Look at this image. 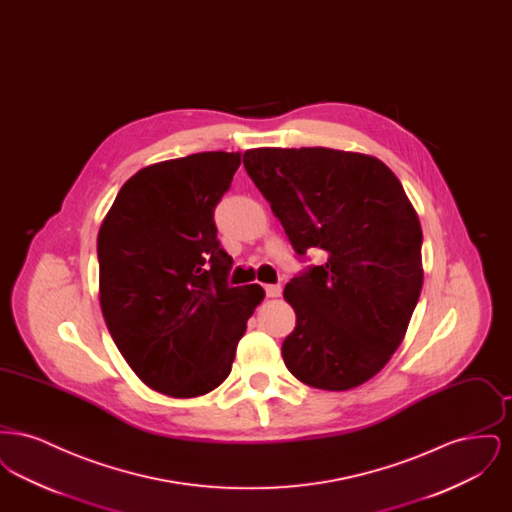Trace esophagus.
<instances>
[{
  "label": "esophagus",
  "mask_w": 512,
  "mask_h": 512,
  "mask_svg": "<svg viewBox=\"0 0 512 512\" xmlns=\"http://www.w3.org/2000/svg\"><path fill=\"white\" fill-rule=\"evenodd\" d=\"M265 293H267V297H280L282 286L280 284H267L265 286Z\"/></svg>",
  "instance_id": "34e87169"
}]
</instances>
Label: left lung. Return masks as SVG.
<instances>
[{
	"mask_svg": "<svg viewBox=\"0 0 512 512\" xmlns=\"http://www.w3.org/2000/svg\"><path fill=\"white\" fill-rule=\"evenodd\" d=\"M244 167L299 259L284 297L295 328L282 357L320 390L361 386L403 340L422 290V230L397 176L376 157L328 147H259Z\"/></svg>",
	"mask_w": 512,
	"mask_h": 512,
	"instance_id": "8db88e82",
	"label": "left lung"
}]
</instances>
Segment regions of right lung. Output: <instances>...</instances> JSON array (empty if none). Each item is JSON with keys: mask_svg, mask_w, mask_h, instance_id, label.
<instances>
[{"mask_svg": "<svg viewBox=\"0 0 512 512\" xmlns=\"http://www.w3.org/2000/svg\"><path fill=\"white\" fill-rule=\"evenodd\" d=\"M242 153L205 151L136 172L98 236L99 299L122 357L171 397L215 390L230 374L259 284L232 288L215 207Z\"/></svg>", "mask_w": 512, "mask_h": 512, "instance_id": "1", "label": "right lung"}]
</instances>
